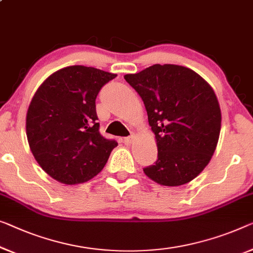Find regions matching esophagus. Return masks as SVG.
Here are the masks:
<instances>
[{
	"label": "esophagus",
	"mask_w": 253,
	"mask_h": 253,
	"mask_svg": "<svg viewBox=\"0 0 253 253\" xmlns=\"http://www.w3.org/2000/svg\"><path fill=\"white\" fill-rule=\"evenodd\" d=\"M133 139H134V135L131 134L130 136H127V137L124 138V143H125V144L128 145V144H130L131 142H133Z\"/></svg>",
	"instance_id": "1"
}]
</instances>
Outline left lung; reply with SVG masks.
<instances>
[{
  "instance_id": "left-lung-1",
  "label": "left lung",
  "mask_w": 253,
  "mask_h": 253,
  "mask_svg": "<svg viewBox=\"0 0 253 253\" xmlns=\"http://www.w3.org/2000/svg\"><path fill=\"white\" fill-rule=\"evenodd\" d=\"M142 97L156 135L158 159L144 174L165 186L194 179L212 157L221 114L211 86L186 67L153 65L124 76Z\"/></svg>"
}]
</instances>
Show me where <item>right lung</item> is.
Instances as JSON below:
<instances>
[{"label":"right lung","mask_w":253,"mask_h":253,"mask_svg":"<svg viewBox=\"0 0 253 253\" xmlns=\"http://www.w3.org/2000/svg\"><path fill=\"white\" fill-rule=\"evenodd\" d=\"M116 74L70 66L45 79L26 117L34 158L52 178L67 185L87 182L102 170L118 143L100 134L95 100Z\"/></svg>","instance_id":"add662e5"}]
</instances>
